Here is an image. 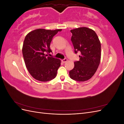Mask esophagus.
I'll list each match as a JSON object with an SVG mask.
<instances>
[{"instance_id": "1", "label": "esophagus", "mask_w": 124, "mask_h": 124, "mask_svg": "<svg viewBox=\"0 0 124 124\" xmlns=\"http://www.w3.org/2000/svg\"><path fill=\"white\" fill-rule=\"evenodd\" d=\"M67 61H68V60H67V58H64V59H63L62 61V62L65 63V62H67Z\"/></svg>"}]
</instances>
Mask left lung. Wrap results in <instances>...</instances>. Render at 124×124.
<instances>
[{
	"mask_svg": "<svg viewBox=\"0 0 124 124\" xmlns=\"http://www.w3.org/2000/svg\"><path fill=\"white\" fill-rule=\"evenodd\" d=\"M71 40L74 53L80 52L79 61L74 62V67L69 71L72 80L84 82L90 79L98 68L101 59V43L93 30L80 27L70 31Z\"/></svg>",
	"mask_w": 124,
	"mask_h": 124,
	"instance_id": "1",
	"label": "left lung"
}]
</instances>
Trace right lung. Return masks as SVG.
<instances>
[{
	"mask_svg": "<svg viewBox=\"0 0 124 124\" xmlns=\"http://www.w3.org/2000/svg\"><path fill=\"white\" fill-rule=\"evenodd\" d=\"M62 29H38L25 37L22 53L26 68L31 76L41 82L49 81L56 77L61 60L47 56L52 52L50 43L53 37Z\"/></svg>",
	"mask_w": 124,
	"mask_h": 124,
	"instance_id": "add662e5",
	"label": "right lung"
}]
</instances>
